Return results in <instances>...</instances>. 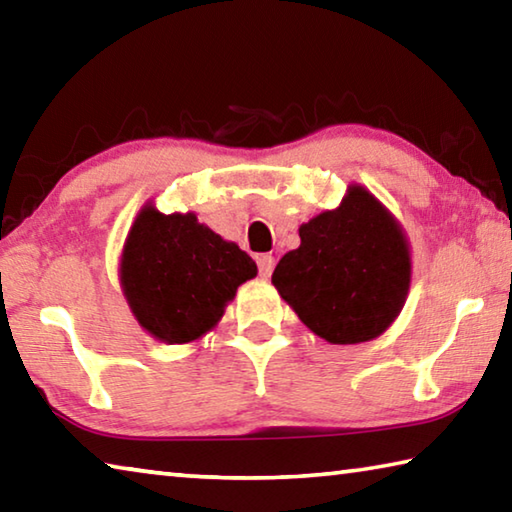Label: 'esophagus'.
<instances>
[{
  "label": "esophagus",
  "instance_id": "34e87169",
  "mask_svg": "<svg viewBox=\"0 0 512 512\" xmlns=\"http://www.w3.org/2000/svg\"><path fill=\"white\" fill-rule=\"evenodd\" d=\"M257 266H259V275L271 277L273 268H275V257L273 255H259L257 257Z\"/></svg>",
  "mask_w": 512,
  "mask_h": 512
}]
</instances>
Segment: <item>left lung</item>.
Listing matches in <instances>:
<instances>
[{
  "instance_id": "obj_1",
  "label": "left lung",
  "mask_w": 512,
  "mask_h": 512,
  "mask_svg": "<svg viewBox=\"0 0 512 512\" xmlns=\"http://www.w3.org/2000/svg\"><path fill=\"white\" fill-rule=\"evenodd\" d=\"M300 246L273 271V284L320 339H377L400 316L411 284L409 241L366 187L350 185L336 210L300 225Z\"/></svg>"
}]
</instances>
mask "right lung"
Segmentation results:
<instances>
[{
    "label": "right lung",
    "instance_id": "add662e5",
    "mask_svg": "<svg viewBox=\"0 0 512 512\" xmlns=\"http://www.w3.org/2000/svg\"><path fill=\"white\" fill-rule=\"evenodd\" d=\"M255 275L253 259L198 223L194 212L162 214L151 203L137 214L119 264L121 291L137 323L169 345L210 332Z\"/></svg>",
    "mask_w": 512,
    "mask_h": 512
}]
</instances>
